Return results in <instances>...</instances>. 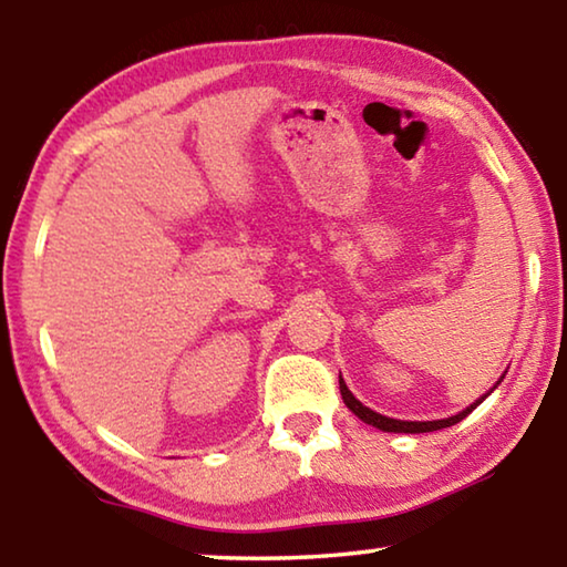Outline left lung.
I'll list each match as a JSON object with an SVG mask.
<instances>
[{
    "label": "left lung",
    "mask_w": 567,
    "mask_h": 567,
    "mask_svg": "<svg viewBox=\"0 0 567 567\" xmlns=\"http://www.w3.org/2000/svg\"><path fill=\"white\" fill-rule=\"evenodd\" d=\"M497 385H501V380H497ZM495 385V388H497ZM340 395L344 400V405H348L354 415H358L362 422H368V425L378 427V430H385V433H433V430H443V427H450L455 425V422H460L463 417H467L470 412H473L480 402H483L491 392H487L485 398H480L477 402H473V405L465 408L463 412H457V415L453 417H445V420H427V422H408V420H395V417H385L380 415V412L364 408L360 400H354L352 392L348 390V385H344V380L340 378Z\"/></svg>",
    "instance_id": "obj_1"
}]
</instances>
